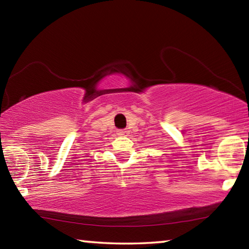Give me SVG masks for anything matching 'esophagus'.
I'll return each instance as SVG.
<instances>
[{"instance_id":"obj_1","label":"esophagus","mask_w":249,"mask_h":249,"mask_svg":"<svg viewBox=\"0 0 249 249\" xmlns=\"http://www.w3.org/2000/svg\"><path fill=\"white\" fill-rule=\"evenodd\" d=\"M117 134L121 135V136H127V135H128V130L121 129V130H119V132H117Z\"/></svg>"}]
</instances>
